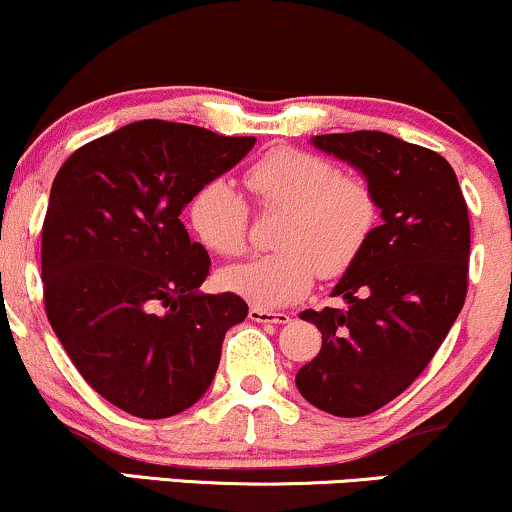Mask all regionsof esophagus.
Here are the masks:
<instances>
[{
  "label": "esophagus",
  "instance_id": "obj_1",
  "mask_svg": "<svg viewBox=\"0 0 512 512\" xmlns=\"http://www.w3.org/2000/svg\"><path fill=\"white\" fill-rule=\"evenodd\" d=\"M248 317L252 319V322H262V324L291 322V315H288V312H272V310H262V307H250Z\"/></svg>",
  "mask_w": 512,
  "mask_h": 512
}]
</instances>
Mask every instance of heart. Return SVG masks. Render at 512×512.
Segmentation results:
<instances>
[{"label": "heart", "instance_id": "heart-1", "mask_svg": "<svg viewBox=\"0 0 512 512\" xmlns=\"http://www.w3.org/2000/svg\"><path fill=\"white\" fill-rule=\"evenodd\" d=\"M245 186L262 209L283 217L272 255L231 264L219 283L255 307H283L312 288L315 272L334 279L357 260L377 226V197L365 181L338 174L324 157L279 147L245 171ZM190 224L207 250L238 255L248 236V205L224 181L197 190Z\"/></svg>", "mask_w": 512, "mask_h": 512}]
</instances>
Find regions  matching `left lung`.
<instances>
[{
	"instance_id": "1",
	"label": "left lung",
	"mask_w": 512,
	"mask_h": 512,
	"mask_svg": "<svg viewBox=\"0 0 512 512\" xmlns=\"http://www.w3.org/2000/svg\"><path fill=\"white\" fill-rule=\"evenodd\" d=\"M310 143L360 171L381 226L331 291L346 307L300 312L322 331V350L295 386L319 410L362 417L420 377L463 310L470 219L451 164L427 147L379 131Z\"/></svg>"
}]
</instances>
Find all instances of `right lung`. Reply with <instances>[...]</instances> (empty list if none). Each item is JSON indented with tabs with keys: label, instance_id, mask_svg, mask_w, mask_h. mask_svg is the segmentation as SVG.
I'll use <instances>...</instances> for the list:
<instances>
[{
	"label": "right lung",
	"instance_id": "1",
	"mask_svg": "<svg viewBox=\"0 0 512 512\" xmlns=\"http://www.w3.org/2000/svg\"><path fill=\"white\" fill-rule=\"evenodd\" d=\"M255 138L159 119L83 145L52 183L42 226L45 310L83 379L123 412L164 420L205 396L226 331L248 317L233 293H200L209 255L181 212Z\"/></svg>",
	"mask_w": 512,
	"mask_h": 512
}]
</instances>
